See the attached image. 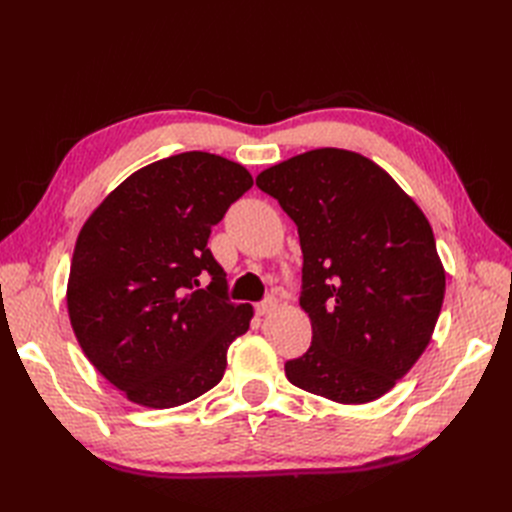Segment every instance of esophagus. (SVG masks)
Masks as SVG:
<instances>
[{
    "mask_svg": "<svg viewBox=\"0 0 512 512\" xmlns=\"http://www.w3.org/2000/svg\"><path fill=\"white\" fill-rule=\"evenodd\" d=\"M275 309H277V299L275 297H269V299H265V301L256 305L258 316H267V314L275 312Z\"/></svg>",
    "mask_w": 512,
    "mask_h": 512,
    "instance_id": "obj_1",
    "label": "esophagus"
}]
</instances>
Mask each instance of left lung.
Segmentation results:
<instances>
[{
	"mask_svg": "<svg viewBox=\"0 0 512 512\" xmlns=\"http://www.w3.org/2000/svg\"><path fill=\"white\" fill-rule=\"evenodd\" d=\"M256 185L297 224L303 252L312 346L286 378L335 404L380 399L421 359L444 301L425 213L376 162L335 147L262 170Z\"/></svg>",
	"mask_w": 512,
	"mask_h": 512,
	"instance_id": "1",
	"label": "left lung"
}]
</instances>
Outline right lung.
<instances>
[{"instance_id": "right-lung-1", "label": "right lung", "mask_w": 512, "mask_h": 512, "mask_svg": "<svg viewBox=\"0 0 512 512\" xmlns=\"http://www.w3.org/2000/svg\"><path fill=\"white\" fill-rule=\"evenodd\" d=\"M252 185L245 166L185 151L136 170L83 224L70 324L89 363L132 404L183 406L224 378L228 346L250 329L254 307L228 301L207 241Z\"/></svg>"}]
</instances>
